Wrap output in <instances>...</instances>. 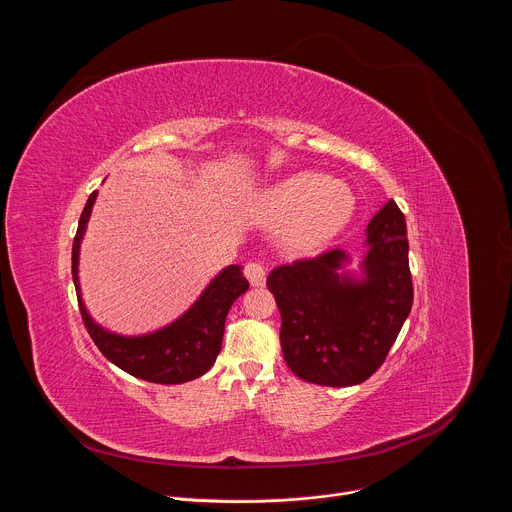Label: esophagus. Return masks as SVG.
<instances>
[{"mask_svg":"<svg viewBox=\"0 0 512 512\" xmlns=\"http://www.w3.org/2000/svg\"><path fill=\"white\" fill-rule=\"evenodd\" d=\"M245 277L251 281V285L261 287L265 285V267L257 261H251L245 265Z\"/></svg>","mask_w":512,"mask_h":512,"instance_id":"34e87169","label":"esophagus"}]
</instances>
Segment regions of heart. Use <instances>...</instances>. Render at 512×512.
Returning a JSON list of instances; mask_svg holds the SVG:
<instances>
[{
  "label": "heart",
  "instance_id": "obj_1",
  "mask_svg": "<svg viewBox=\"0 0 512 512\" xmlns=\"http://www.w3.org/2000/svg\"><path fill=\"white\" fill-rule=\"evenodd\" d=\"M356 208L350 186L316 172L289 174L259 196L257 210L281 227V243L291 253H312L336 239Z\"/></svg>",
  "mask_w": 512,
  "mask_h": 512
}]
</instances>
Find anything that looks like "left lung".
<instances>
[{
	"instance_id": "left-lung-1",
	"label": "left lung",
	"mask_w": 512,
	"mask_h": 512,
	"mask_svg": "<svg viewBox=\"0 0 512 512\" xmlns=\"http://www.w3.org/2000/svg\"><path fill=\"white\" fill-rule=\"evenodd\" d=\"M360 273L342 249L275 267L267 287L281 314L291 373L326 387L367 381L385 362L413 304L405 216L389 200L367 227Z\"/></svg>"
}]
</instances>
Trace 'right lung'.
Wrapping results in <instances>:
<instances>
[{
    "label": "right lung",
    "instance_id": "1",
    "mask_svg": "<svg viewBox=\"0 0 512 512\" xmlns=\"http://www.w3.org/2000/svg\"><path fill=\"white\" fill-rule=\"evenodd\" d=\"M99 192H93L81 214L77 237L72 241V281L77 287L83 322L97 348L121 371L160 385H180L202 377L221 352L227 314L233 302L249 289L241 265H229L218 273L200 298L172 324L141 336H123L97 324L81 296L79 255L81 243Z\"/></svg>",
    "mask_w": 512,
    "mask_h": 512
}]
</instances>
